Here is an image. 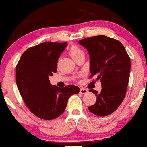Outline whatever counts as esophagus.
<instances>
[{"mask_svg":"<svg viewBox=\"0 0 147 147\" xmlns=\"http://www.w3.org/2000/svg\"><path fill=\"white\" fill-rule=\"evenodd\" d=\"M79 92H80V94H87V92H88V91H87V90H85V89L81 88V89H80Z\"/></svg>","mask_w":147,"mask_h":147,"instance_id":"esophagus-1","label":"esophagus"}]
</instances>
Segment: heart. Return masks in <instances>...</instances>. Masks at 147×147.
I'll return each instance as SVG.
<instances>
[{"instance_id": "obj_1", "label": "heart", "mask_w": 147, "mask_h": 147, "mask_svg": "<svg viewBox=\"0 0 147 147\" xmlns=\"http://www.w3.org/2000/svg\"><path fill=\"white\" fill-rule=\"evenodd\" d=\"M83 53V50L77 45H72L71 47H70L69 54L73 59H75V57H77L78 56V55H79Z\"/></svg>"}]
</instances>
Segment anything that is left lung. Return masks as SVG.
<instances>
[{
    "label": "left lung",
    "mask_w": 147,
    "mask_h": 147,
    "mask_svg": "<svg viewBox=\"0 0 147 147\" xmlns=\"http://www.w3.org/2000/svg\"><path fill=\"white\" fill-rule=\"evenodd\" d=\"M79 44L85 47L90 56V78L100 79V92L90 90L97 97L89 111L97 116L111 114L125 98L129 79L130 58L121 42L105 35L83 38Z\"/></svg>",
    "instance_id": "left-lung-1"
}]
</instances>
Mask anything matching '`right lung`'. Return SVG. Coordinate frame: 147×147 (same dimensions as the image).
<instances>
[{"label": "right lung", "mask_w": 147, "mask_h": 147, "mask_svg": "<svg viewBox=\"0 0 147 147\" xmlns=\"http://www.w3.org/2000/svg\"><path fill=\"white\" fill-rule=\"evenodd\" d=\"M66 42H42L26 50L16 66V83L24 103L31 113L45 120L55 119L64 112L68 100L79 92L69 85L50 84L49 77L57 71V64Z\"/></svg>", "instance_id": "right-lung-1"}]
</instances>
